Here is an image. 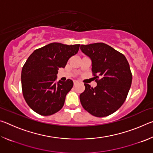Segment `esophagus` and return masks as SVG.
<instances>
[{"label": "esophagus", "mask_w": 153, "mask_h": 153, "mask_svg": "<svg viewBox=\"0 0 153 153\" xmlns=\"http://www.w3.org/2000/svg\"><path fill=\"white\" fill-rule=\"evenodd\" d=\"M77 83H78V81H76V80H74V85H76Z\"/></svg>", "instance_id": "34e87169"}]
</instances>
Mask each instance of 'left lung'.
I'll use <instances>...</instances> for the list:
<instances>
[{"label":"left lung","instance_id":"obj_1","mask_svg":"<svg viewBox=\"0 0 153 153\" xmlns=\"http://www.w3.org/2000/svg\"><path fill=\"white\" fill-rule=\"evenodd\" d=\"M80 49L91 59L97 83L94 88L84 84L80 102L91 115L106 117L118 110L128 96L132 81L128 61L122 53L102 42L82 45Z\"/></svg>","mask_w":153,"mask_h":153}]
</instances>
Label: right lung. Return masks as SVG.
I'll return each instance as SVG.
<instances>
[{"instance_id": "add662e5", "label": "right lung", "mask_w": 153, "mask_h": 153, "mask_svg": "<svg viewBox=\"0 0 153 153\" xmlns=\"http://www.w3.org/2000/svg\"><path fill=\"white\" fill-rule=\"evenodd\" d=\"M80 45L53 42L36 49L27 59L22 71L23 95L28 106L41 115L48 116L63 107L67 93L74 86L71 79L56 84L59 68L78 52Z\"/></svg>"}]
</instances>
